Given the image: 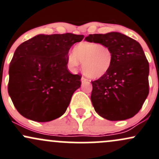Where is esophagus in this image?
Listing matches in <instances>:
<instances>
[{"label": "esophagus", "instance_id": "obj_1", "mask_svg": "<svg viewBox=\"0 0 159 159\" xmlns=\"http://www.w3.org/2000/svg\"><path fill=\"white\" fill-rule=\"evenodd\" d=\"M81 82H86V81H88V80L87 79V78H84V77H82V78H81Z\"/></svg>", "mask_w": 159, "mask_h": 159}]
</instances>
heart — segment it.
I'll return each mask as SVG.
<instances>
[{
  "label": "heart",
  "instance_id": "obj_1",
  "mask_svg": "<svg viewBox=\"0 0 159 159\" xmlns=\"http://www.w3.org/2000/svg\"><path fill=\"white\" fill-rule=\"evenodd\" d=\"M114 54L109 46L103 43L82 41L74 47L68 57V64L75 69L81 62L84 74L90 78L105 76L113 65Z\"/></svg>",
  "mask_w": 159,
  "mask_h": 159
}]
</instances>
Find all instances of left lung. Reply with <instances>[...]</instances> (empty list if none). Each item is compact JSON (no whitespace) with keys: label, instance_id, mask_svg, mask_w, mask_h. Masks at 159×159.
I'll use <instances>...</instances> for the list:
<instances>
[{"label":"left lung","instance_id":"8db88e82","mask_svg":"<svg viewBox=\"0 0 159 159\" xmlns=\"http://www.w3.org/2000/svg\"><path fill=\"white\" fill-rule=\"evenodd\" d=\"M84 40L108 45L114 54L109 72L91 82L90 98L96 112L109 121L134 117L149 94V66L141 45L115 31L89 34Z\"/></svg>","mask_w":159,"mask_h":159}]
</instances>
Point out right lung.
Segmentation results:
<instances>
[{
  "label": "right lung",
  "mask_w": 159,
  "mask_h": 159,
  "mask_svg": "<svg viewBox=\"0 0 159 159\" xmlns=\"http://www.w3.org/2000/svg\"><path fill=\"white\" fill-rule=\"evenodd\" d=\"M84 36L38 34L16 48L9 68L8 93L20 115L47 122L66 112L81 76L67 69L71 47Z\"/></svg>",
  "instance_id": "obj_1"
}]
</instances>
